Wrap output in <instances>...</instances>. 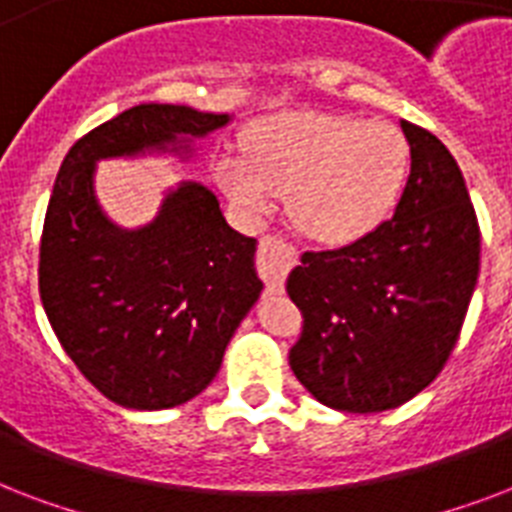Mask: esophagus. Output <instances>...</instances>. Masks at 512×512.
I'll use <instances>...</instances> for the list:
<instances>
[{
  "instance_id": "esophagus-1",
  "label": "esophagus",
  "mask_w": 512,
  "mask_h": 512,
  "mask_svg": "<svg viewBox=\"0 0 512 512\" xmlns=\"http://www.w3.org/2000/svg\"><path fill=\"white\" fill-rule=\"evenodd\" d=\"M297 265V252L281 236H263L257 247V271L263 276L268 292H281L287 273Z\"/></svg>"
}]
</instances>
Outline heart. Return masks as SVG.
<instances>
[{"label": "heart", "instance_id": "1", "mask_svg": "<svg viewBox=\"0 0 512 512\" xmlns=\"http://www.w3.org/2000/svg\"><path fill=\"white\" fill-rule=\"evenodd\" d=\"M247 154H223L217 183L247 215H265L289 191V215L305 236L348 244L380 228L412 170V146L396 124L348 114L268 116Z\"/></svg>", "mask_w": 512, "mask_h": 512}]
</instances>
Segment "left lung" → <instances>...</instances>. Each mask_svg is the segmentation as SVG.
I'll use <instances>...</instances> for the list:
<instances>
[{"label":"left lung","instance_id":"obj_1","mask_svg":"<svg viewBox=\"0 0 512 512\" xmlns=\"http://www.w3.org/2000/svg\"><path fill=\"white\" fill-rule=\"evenodd\" d=\"M412 170L390 220L305 252L287 292L303 313L289 366L337 412L396 409L436 380L460 337L481 265L476 209L436 135L401 122Z\"/></svg>","mask_w":512,"mask_h":512}]
</instances>
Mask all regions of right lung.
<instances>
[{
	"label": "right lung",
	"instance_id": "add662e5",
	"mask_svg": "<svg viewBox=\"0 0 512 512\" xmlns=\"http://www.w3.org/2000/svg\"><path fill=\"white\" fill-rule=\"evenodd\" d=\"M228 122V114L143 103L76 140L55 177L39 244L44 313L76 369L127 409L154 412L199 396L263 281L257 241L225 223L209 188L180 183L154 223L122 231L95 201V162L183 154L185 140Z\"/></svg>",
	"mask_w": 512,
	"mask_h": 512
}]
</instances>
